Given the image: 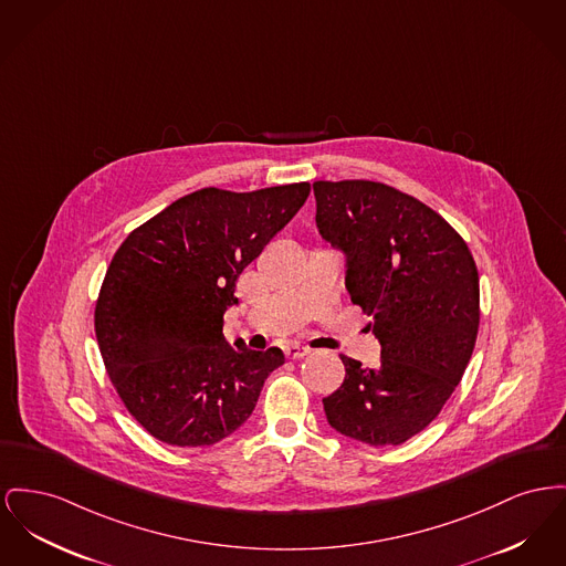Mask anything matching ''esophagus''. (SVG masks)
<instances>
[{"label":"esophagus","instance_id":"esophagus-1","mask_svg":"<svg viewBox=\"0 0 566 566\" xmlns=\"http://www.w3.org/2000/svg\"><path fill=\"white\" fill-rule=\"evenodd\" d=\"M284 355H286L289 359H303L305 355H310V348L300 346V344H289V346L284 348Z\"/></svg>","mask_w":566,"mask_h":566}]
</instances>
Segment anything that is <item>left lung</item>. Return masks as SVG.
I'll return each mask as SVG.
<instances>
[{
	"label": "left lung",
	"instance_id": "8db88e82",
	"mask_svg": "<svg viewBox=\"0 0 566 566\" xmlns=\"http://www.w3.org/2000/svg\"><path fill=\"white\" fill-rule=\"evenodd\" d=\"M316 227L346 261V289L380 342V366L339 355L323 399L335 432L371 447L426 430L455 391L479 332V273L464 239L391 186L314 181Z\"/></svg>",
	"mask_w": 566,
	"mask_h": 566
}]
</instances>
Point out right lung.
Segmentation results:
<instances>
[{
	"label": "right lung",
	"instance_id": "1",
	"mask_svg": "<svg viewBox=\"0 0 566 566\" xmlns=\"http://www.w3.org/2000/svg\"><path fill=\"white\" fill-rule=\"evenodd\" d=\"M310 195V184L254 192L202 188L134 229L115 252L96 303V337L113 387L134 419L172 447H209L252 415L284 364L231 346L234 286Z\"/></svg>",
	"mask_w": 566,
	"mask_h": 566
}]
</instances>
